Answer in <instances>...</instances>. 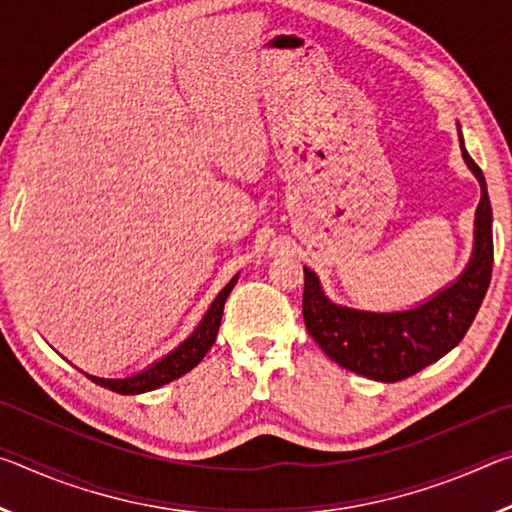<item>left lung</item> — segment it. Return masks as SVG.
Wrapping results in <instances>:
<instances>
[{"label":"left lung","mask_w":512,"mask_h":512,"mask_svg":"<svg viewBox=\"0 0 512 512\" xmlns=\"http://www.w3.org/2000/svg\"><path fill=\"white\" fill-rule=\"evenodd\" d=\"M461 140L463 160L481 185L474 248L465 271L427 302L404 311H361L329 300L318 275L305 268L302 316L307 332L329 359L375 381H400L443 359L470 329L492 277V207L483 171Z\"/></svg>","instance_id":"obj_1"}]
</instances>
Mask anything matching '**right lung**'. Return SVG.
<instances>
[{
  "mask_svg": "<svg viewBox=\"0 0 512 512\" xmlns=\"http://www.w3.org/2000/svg\"><path fill=\"white\" fill-rule=\"evenodd\" d=\"M237 280H239V275L232 277V280L221 289V293L214 298L210 309H207V314L203 316L201 325L194 329V334L189 336L187 341L180 343L176 350L169 352L167 357L155 361L153 366H149L142 372H137V375H133V377H126V379H103V377L88 375V372H85V377L92 379L94 384H99L103 388H108V391L119 393V395H137V393L155 391V388H160L164 384H169V381H173V379L183 377L185 372H189L194 366L201 363L207 350L214 345L216 334H219V327H221L223 305H225V300H228L230 291L235 289Z\"/></svg>",
  "mask_w": 512,
  "mask_h": 512,
  "instance_id": "1",
  "label": "right lung"
}]
</instances>
